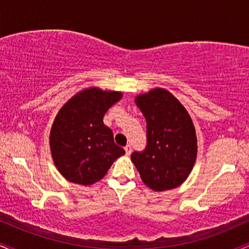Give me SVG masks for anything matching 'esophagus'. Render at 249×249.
Returning <instances> with one entry per match:
<instances>
[{
  "label": "esophagus",
  "instance_id": "esophagus-1",
  "mask_svg": "<svg viewBox=\"0 0 249 249\" xmlns=\"http://www.w3.org/2000/svg\"><path fill=\"white\" fill-rule=\"evenodd\" d=\"M124 148H125V152H126L127 156H130V154H131V151H132V147H131V145H130V144H127L126 146H125Z\"/></svg>",
  "mask_w": 249,
  "mask_h": 249
}]
</instances>
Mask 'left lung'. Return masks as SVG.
<instances>
[{"label":"left lung","instance_id":"left-lung-1","mask_svg":"<svg viewBox=\"0 0 249 249\" xmlns=\"http://www.w3.org/2000/svg\"><path fill=\"white\" fill-rule=\"evenodd\" d=\"M146 119V147L134 151L131 160L151 190H172L181 185L194 166L196 136L186 108L165 89L136 97Z\"/></svg>","mask_w":249,"mask_h":249}]
</instances>
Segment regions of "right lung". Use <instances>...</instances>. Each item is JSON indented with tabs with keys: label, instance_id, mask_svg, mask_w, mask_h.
I'll return each mask as SVG.
<instances>
[{
	"label": "right lung",
	"instance_id": "add662e5",
	"mask_svg": "<svg viewBox=\"0 0 249 249\" xmlns=\"http://www.w3.org/2000/svg\"><path fill=\"white\" fill-rule=\"evenodd\" d=\"M118 91L90 88L69 99L57 113L50 132L51 156L65 179L79 185L101 180L125 154L105 126V112L122 98Z\"/></svg>",
	"mask_w": 249,
	"mask_h": 249
}]
</instances>
